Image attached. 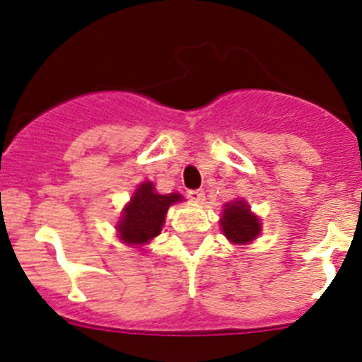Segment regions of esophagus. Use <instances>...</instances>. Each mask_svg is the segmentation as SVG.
<instances>
[{
    "instance_id": "34e87169",
    "label": "esophagus",
    "mask_w": 362,
    "mask_h": 362,
    "mask_svg": "<svg viewBox=\"0 0 362 362\" xmlns=\"http://www.w3.org/2000/svg\"><path fill=\"white\" fill-rule=\"evenodd\" d=\"M188 198L193 203H202L203 198H205V193H203V189H189Z\"/></svg>"
}]
</instances>
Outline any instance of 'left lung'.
<instances>
[{
    "instance_id": "obj_1",
    "label": "left lung",
    "mask_w": 362,
    "mask_h": 362,
    "mask_svg": "<svg viewBox=\"0 0 362 362\" xmlns=\"http://www.w3.org/2000/svg\"><path fill=\"white\" fill-rule=\"evenodd\" d=\"M222 233L233 245H246L258 238L262 224L245 200L227 203L221 218Z\"/></svg>"
}]
</instances>
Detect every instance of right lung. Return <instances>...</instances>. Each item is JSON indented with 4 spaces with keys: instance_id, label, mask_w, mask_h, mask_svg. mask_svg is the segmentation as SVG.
I'll list each match as a JSON object with an SVG mask.
<instances>
[{
    "instance_id": "obj_1",
    "label": "right lung",
    "mask_w": 362,
    "mask_h": 362,
    "mask_svg": "<svg viewBox=\"0 0 362 362\" xmlns=\"http://www.w3.org/2000/svg\"><path fill=\"white\" fill-rule=\"evenodd\" d=\"M176 202H182L180 193L160 194L153 188V182H141L116 226L121 241L129 246H141L157 238L164 227L169 206Z\"/></svg>"
}]
</instances>
